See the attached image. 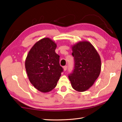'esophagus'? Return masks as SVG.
<instances>
[{
	"label": "esophagus",
	"mask_w": 122,
	"mask_h": 122,
	"mask_svg": "<svg viewBox=\"0 0 122 122\" xmlns=\"http://www.w3.org/2000/svg\"><path fill=\"white\" fill-rule=\"evenodd\" d=\"M63 69H64V71H66V70H67V66H64V67H63Z\"/></svg>",
	"instance_id": "esophagus-1"
}]
</instances>
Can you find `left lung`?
<instances>
[{
    "label": "left lung",
    "instance_id": "1",
    "mask_svg": "<svg viewBox=\"0 0 122 122\" xmlns=\"http://www.w3.org/2000/svg\"><path fill=\"white\" fill-rule=\"evenodd\" d=\"M75 67L69 75L72 87L79 92L86 91L94 84L101 69V58L92 44L82 41L71 46Z\"/></svg>",
    "mask_w": 122,
    "mask_h": 122
}]
</instances>
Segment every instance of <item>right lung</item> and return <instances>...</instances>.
I'll return each instance as SVG.
<instances>
[{
    "label": "right lung",
    "instance_id": "right-lung-1",
    "mask_svg": "<svg viewBox=\"0 0 122 122\" xmlns=\"http://www.w3.org/2000/svg\"><path fill=\"white\" fill-rule=\"evenodd\" d=\"M56 47V43L51 39H42L31 47L26 58L25 66L29 80L42 93L55 87L63 71L59 62L60 56L55 52Z\"/></svg>",
    "mask_w": 122,
    "mask_h": 122
}]
</instances>
